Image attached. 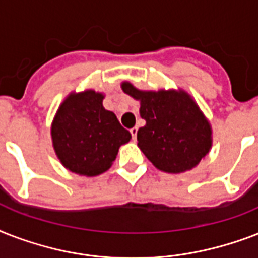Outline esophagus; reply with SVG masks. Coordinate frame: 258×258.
Wrapping results in <instances>:
<instances>
[{"instance_id": "obj_1", "label": "esophagus", "mask_w": 258, "mask_h": 258, "mask_svg": "<svg viewBox=\"0 0 258 258\" xmlns=\"http://www.w3.org/2000/svg\"><path fill=\"white\" fill-rule=\"evenodd\" d=\"M130 133H131V135H133V139L135 141L137 139V134H138V127H134V128L130 130Z\"/></svg>"}]
</instances>
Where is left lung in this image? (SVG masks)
<instances>
[{
  "instance_id": "left-lung-1",
  "label": "left lung",
  "mask_w": 258,
  "mask_h": 258,
  "mask_svg": "<svg viewBox=\"0 0 258 258\" xmlns=\"http://www.w3.org/2000/svg\"><path fill=\"white\" fill-rule=\"evenodd\" d=\"M123 92L139 101L145 127L138 130V147L158 170L180 174L192 170L213 145L212 124L183 89L143 91L121 83Z\"/></svg>"
}]
</instances>
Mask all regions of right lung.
I'll list each match as a JSON object with an SVG mask.
<instances>
[{
	"label": "right lung",
	"instance_id": "obj_1",
	"mask_svg": "<svg viewBox=\"0 0 258 258\" xmlns=\"http://www.w3.org/2000/svg\"><path fill=\"white\" fill-rule=\"evenodd\" d=\"M104 93L95 89L71 92L50 125L52 145L67 170L83 176H96L112 166L120 146L131 134L116 115L103 107Z\"/></svg>",
	"mask_w": 258,
	"mask_h": 258
}]
</instances>
